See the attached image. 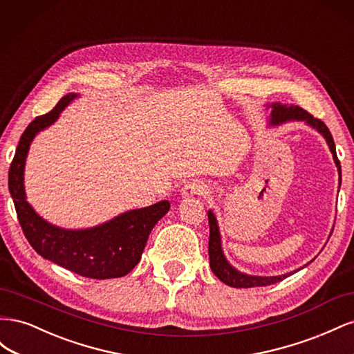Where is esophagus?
Listing matches in <instances>:
<instances>
[{
	"label": "esophagus",
	"instance_id": "esophagus-1",
	"mask_svg": "<svg viewBox=\"0 0 354 354\" xmlns=\"http://www.w3.org/2000/svg\"><path fill=\"white\" fill-rule=\"evenodd\" d=\"M205 186H203L201 181H189V183L181 189V196L183 198H192L205 194Z\"/></svg>",
	"mask_w": 354,
	"mask_h": 354
}]
</instances>
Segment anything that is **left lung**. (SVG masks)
<instances>
[{"label": "left lung", "mask_w": 354, "mask_h": 354, "mask_svg": "<svg viewBox=\"0 0 354 354\" xmlns=\"http://www.w3.org/2000/svg\"><path fill=\"white\" fill-rule=\"evenodd\" d=\"M269 108L272 109L270 125H279V124H283L286 121H304L325 137V140H326V143L330 149V153H332V156H334L335 165L338 168L339 185H341V165H339V160L337 158L335 143H334V138H332V134L328 130V127L325 125V122L317 120V118H315L313 115H310L303 108H298V106H294V104L288 106V104H281V103H272ZM208 223H209V242H208L209 266H211L212 273L216 274L223 283H226L232 288L267 286V285H273L276 282H281V281L285 279V277L294 274L298 270H301V269H298V270L291 272V273L281 274V276H270V277L251 276V274L241 273L239 270H236L234 267H232L229 264V261L226 260V257H224V254H223L218 224H217V218L212 214V211H208Z\"/></svg>", "instance_id": "left-lung-1"}]
</instances>
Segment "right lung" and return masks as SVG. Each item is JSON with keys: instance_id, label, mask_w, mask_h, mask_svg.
I'll return each mask as SVG.
<instances>
[{"instance_id": "1", "label": "right lung", "mask_w": 354, "mask_h": 354, "mask_svg": "<svg viewBox=\"0 0 354 354\" xmlns=\"http://www.w3.org/2000/svg\"><path fill=\"white\" fill-rule=\"evenodd\" d=\"M78 94L69 93L46 115L37 116L24 131L8 169V189L17 220L28 242L41 257L90 279H112L130 273L140 261L149 234L169 211V202L127 211L111 221L85 230L53 226L34 211L25 195L24 171L30 142L55 122Z\"/></svg>"}]
</instances>
